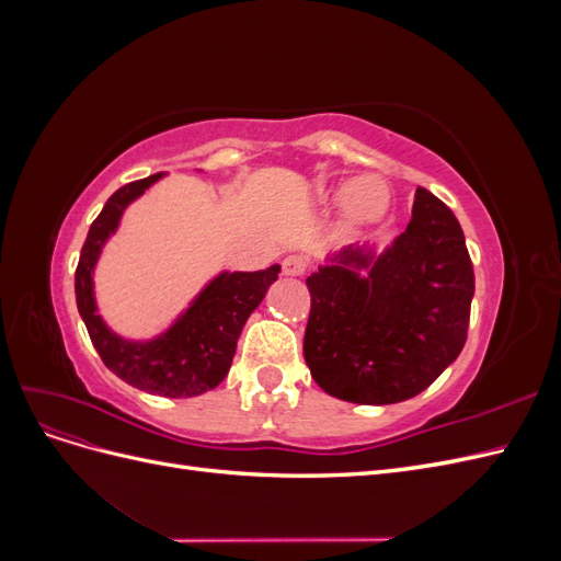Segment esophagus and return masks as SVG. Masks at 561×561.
I'll return each instance as SVG.
<instances>
[{"mask_svg": "<svg viewBox=\"0 0 561 561\" xmlns=\"http://www.w3.org/2000/svg\"><path fill=\"white\" fill-rule=\"evenodd\" d=\"M309 268V260L301 257V254H287L283 260V274L285 276H304Z\"/></svg>", "mask_w": 561, "mask_h": 561, "instance_id": "1", "label": "esophagus"}]
</instances>
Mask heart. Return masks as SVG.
<instances>
[{
  "instance_id": "1",
  "label": "heart",
  "mask_w": 561,
  "mask_h": 561,
  "mask_svg": "<svg viewBox=\"0 0 561 561\" xmlns=\"http://www.w3.org/2000/svg\"><path fill=\"white\" fill-rule=\"evenodd\" d=\"M334 198L342 201L344 217L353 227L377 225L390 208V192L379 178H358L346 186H339Z\"/></svg>"
}]
</instances>
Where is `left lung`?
Wrapping results in <instances>:
<instances>
[{
  "label": "left lung",
  "mask_w": 561,
  "mask_h": 561,
  "mask_svg": "<svg viewBox=\"0 0 561 561\" xmlns=\"http://www.w3.org/2000/svg\"><path fill=\"white\" fill-rule=\"evenodd\" d=\"M304 358L325 393L393 404L426 390L458 358L474 295L463 229L419 186L412 219L383 252L348 245L307 278Z\"/></svg>",
  "instance_id": "left-lung-1"
}]
</instances>
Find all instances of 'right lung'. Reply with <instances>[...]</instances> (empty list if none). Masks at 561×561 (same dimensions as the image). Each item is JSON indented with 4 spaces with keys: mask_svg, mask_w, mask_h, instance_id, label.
Masks as SVG:
<instances>
[{
    "mask_svg": "<svg viewBox=\"0 0 561 561\" xmlns=\"http://www.w3.org/2000/svg\"><path fill=\"white\" fill-rule=\"evenodd\" d=\"M163 173L128 182L116 190L89 229L75 274L79 316L103 363L126 383L163 398H194L222 383L231 367L236 342L250 313L260 307L268 285L280 274L274 264L264 271H222L213 278L163 334L133 342L114 334L100 318L93 295V268L100 250L122 222L124 210L161 180Z\"/></svg>",
    "mask_w": 561,
    "mask_h": 561,
    "instance_id": "obj_1",
    "label": "right lung"
}]
</instances>
